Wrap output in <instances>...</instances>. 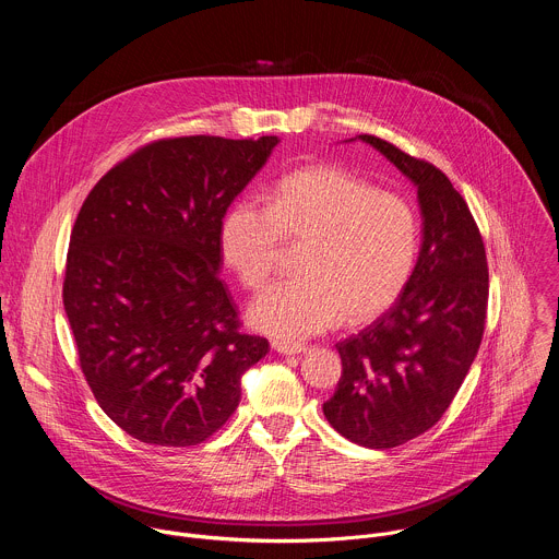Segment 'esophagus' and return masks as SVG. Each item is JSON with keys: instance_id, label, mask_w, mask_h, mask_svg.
Listing matches in <instances>:
<instances>
[{"instance_id": "1", "label": "esophagus", "mask_w": 559, "mask_h": 559, "mask_svg": "<svg viewBox=\"0 0 559 559\" xmlns=\"http://www.w3.org/2000/svg\"><path fill=\"white\" fill-rule=\"evenodd\" d=\"M272 347H274V352H278V354H283V356H296V354H305V352H307L305 345L285 343V341H274Z\"/></svg>"}]
</instances>
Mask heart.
I'll return each instance as SVG.
<instances>
[{
	"mask_svg": "<svg viewBox=\"0 0 559 559\" xmlns=\"http://www.w3.org/2000/svg\"><path fill=\"white\" fill-rule=\"evenodd\" d=\"M283 238L305 243L300 276L270 285L248 311L254 330L302 341L382 313L407 287L416 267L420 225L407 199L376 190L336 166L283 177L270 205L236 201L221 223V252L246 289L274 274Z\"/></svg>",
	"mask_w": 559,
	"mask_h": 559,
	"instance_id": "obj_1",
	"label": "heart"
}]
</instances>
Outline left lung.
<instances>
[{
    "label": "left lung",
    "instance_id": "left-lung-1",
    "mask_svg": "<svg viewBox=\"0 0 559 559\" xmlns=\"http://www.w3.org/2000/svg\"><path fill=\"white\" fill-rule=\"evenodd\" d=\"M360 139L418 186L423 248L395 302L336 345L343 376L323 412L347 440L391 449L429 431L453 403L483 343L489 267L483 234L447 175L380 136Z\"/></svg>",
    "mask_w": 559,
    "mask_h": 559
}]
</instances>
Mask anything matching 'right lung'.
<instances>
[{
    "mask_svg": "<svg viewBox=\"0 0 559 559\" xmlns=\"http://www.w3.org/2000/svg\"><path fill=\"white\" fill-rule=\"evenodd\" d=\"M276 136L156 139L110 168L70 231L63 309L79 367L128 436L194 447L241 401L267 352L218 276L221 223Z\"/></svg>",
    "mask_w": 559,
    "mask_h": 559,
    "instance_id": "1",
    "label": "right lung"
}]
</instances>
